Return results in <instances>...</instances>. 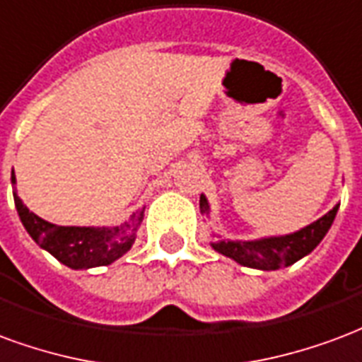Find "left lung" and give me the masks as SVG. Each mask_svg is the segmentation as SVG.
Masks as SVG:
<instances>
[{
	"instance_id": "8db88e82",
	"label": "left lung",
	"mask_w": 362,
	"mask_h": 362,
	"mask_svg": "<svg viewBox=\"0 0 362 362\" xmlns=\"http://www.w3.org/2000/svg\"><path fill=\"white\" fill-rule=\"evenodd\" d=\"M337 210H339V204H336L316 221L308 223L307 228H300L299 231H293L287 235L260 237V239H250V241H241V239L231 241V239H221L218 235L220 241H214L210 245L220 255L235 260L237 264L264 272L279 270V268L295 264L297 260L310 255L320 245L336 220ZM200 214L210 218V204L204 194H200Z\"/></svg>"
}]
</instances>
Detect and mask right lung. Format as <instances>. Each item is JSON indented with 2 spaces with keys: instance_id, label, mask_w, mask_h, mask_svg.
<instances>
[{
  "instance_id": "add662e5",
  "label": "right lung",
  "mask_w": 362,
  "mask_h": 362,
  "mask_svg": "<svg viewBox=\"0 0 362 362\" xmlns=\"http://www.w3.org/2000/svg\"><path fill=\"white\" fill-rule=\"evenodd\" d=\"M11 183H17L15 173H11ZM13 199H15L18 218L34 243L73 270H88V268L115 262L127 250H131L136 239V229L141 228L144 220V208H141L129 218V221L112 228L55 226L30 212L25 202L18 199L17 191H13Z\"/></svg>"
}]
</instances>
